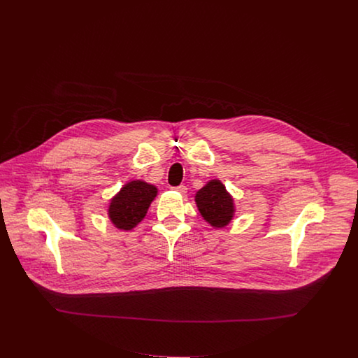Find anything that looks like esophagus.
I'll return each instance as SVG.
<instances>
[{
    "label": "esophagus",
    "instance_id": "esophagus-1",
    "mask_svg": "<svg viewBox=\"0 0 358 358\" xmlns=\"http://www.w3.org/2000/svg\"><path fill=\"white\" fill-rule=\"evenodd\" d=\"M174 190H177L178 193H181V194H185L187 193V187L185 185H178V187H176V188H173Z\"/></svg>",
    "mask_w": 358,
    "mask_h": 358
}]
</instances>
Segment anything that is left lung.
Returning a JSON list of instances; mask_svg holds the SVG:
<instances>
[{
	"label": "left lung",
	"mask_w": 358,
	"mask_h": 358,
	"mask_svg": "<svg viewBox=\"0 0 358 358\" xmlns=\"http://www.w3.org/2000/svg\"><path fill=\"white\" fill-rule=\"evenodd\" d=\"M196 204L203 217L213 227H224L232 219V197L217 180H212L196 193Z\"/></svg>",
	"instance_id": "1"
}]
</instances>
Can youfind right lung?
Masks as SVG:
<instances>
[{
    "label": "right lung",
    "mask_w": 358,
    "mask_h": 358,
    "mask_svg": "<svg viewBox=\"0 0 358 358\" xmlns=\"http://www.w3.org/2000/svg\"><path fill=\"white\" fill-rule=\"evenodd\" d=\"M157 188L143 181H131L110 201L109 217L120 230H131L146 216Z\"/></svg>",
    "instance_id": "1"
}]
</instances>
